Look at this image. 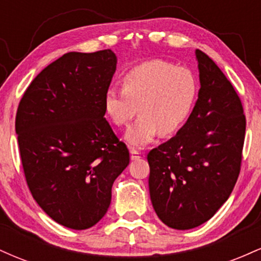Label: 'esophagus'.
<instances>
[{
    "label": "esophagus",
    "instance_id": "esophagus-1",
    "mask_svg": "<svg viewBox=\"0 0 261 261\" xmlns=\"http://www.w3.org/2000/svg\"><path fill=\"white\" fill-rule=\"evenodd\" d=\"M130 157H131V160H133V161H136L141 157V153L139 151H136V149L133 148V149H130Z\"/></svg>",
    "mask_w": 261,
    "mask_h": 261
}]
</instances>
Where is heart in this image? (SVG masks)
Listing matches in <instances>:
<instances>
[{
    "label": "heart",
    "instance_id": "b5f03b06",
    "mask_svg": "<svg viewBox=\"0 0 261 261\" xmlns=\"http://www.w3.org/2000/svg\"><path fill=\"white\" fill-rule=\"evenodd\" d=\"M122 89L110 87L104 94V109L116 126H126L139 107V119L128 127L125 140L143 147L158 134L170 136L188 120L195 104L199 85L187 67L163 60H151L128 70Z\"/></svg>",
    "mask_w": 261,
    "mask_h": 261
}]
</instances>
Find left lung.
I'll use <instances>...</instances> for the list:
<instances>
[{
    "label": "left lung",
    "instance_id": "1",
    "mask_svg": "<svg viewBox=\"0 0 261 261\" xmlns=\"http://www.w3.org/2000/svg\"><path fill=\"white\" fill-rule=\"evenodd\" d=\"M199 97L176 136L149 151V195L164 224L191 229L227 201L241 172L243 106L220 67L201 50Z\"/></svg>",
    "mask_w": 261,
    "mask_h": 261
}]
</instances>
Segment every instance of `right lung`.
Listing matches in <instances>:
<instances>
[{
	"label": "right lung",
	"mask_w": 261,
	"mask_h": 261,
	"mask_svg": "<svg viewBox=\"0 0 261 261\" xmlns=\"http://www.w3.org/2000/svg\"><path fill=\"white\" fill-rule=\"evenodd\" d=\"M116 61L110 49L65 54L32 81L18 106L16 134L29 190L47 216L71 229L103 218L113 182L130 162L104 118Z\"/></svg>",
	"instance_id": "add662e5"
}]
</instances>
